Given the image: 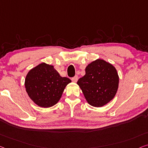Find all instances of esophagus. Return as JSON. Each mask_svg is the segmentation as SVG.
I'll use <instances>...</instances> for the list:
<instances>
[{
	"mask_svg": "<svg viewBox=\"0 0 148 148\" xmlns=\"http://www.w3.org/2000/svg\"><path fill=\"white\" fill-rule=\"evenodd\" d=\"M78 80V77L77 76H75L73 78H72V81L73 82H76Z\"/></svg>",
	"mask_w": 148,
	"mask_h": 148,
	"instance_id": "1",
	"label": "esophagus"
}]
</instances>
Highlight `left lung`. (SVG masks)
<instances>
[{"label": "left lung", "instance_id": "obj_1", "mask_svg": "<svg viewBox=\"0 0 148 148\" xmlns=\"http://www.w3.org/2000/svg\"><path fill=\"white\" fill-rule=\"evenodd\" d=\"M86 74L77 82L90 105L102 107L115 96L119 84L116 68L102 59L92 62L85 69Z\"/></svg>", "mask_w": 148, "mask_h": 148}]
</instances>
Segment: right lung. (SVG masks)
Here are the masks:
<instances>
[{
    "mask_svg": "<svg viewBox=\"0 0 148 148\" xmlns=\"http://www.w3.org/2000/svg\"><path fill=\"white\" fill-rule=\"evenodd\" d=\"M70 82L69 78L60 76L53 66L43 62L28 72L25 85L28 96L36 105L50 108L58 102Z\"/></svg>",
    "mask_w": 148,
    "mask_h": 148,
    "instance_id": "add662e5",
    "label": "right lung"
}]
</instances>
